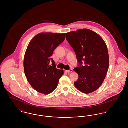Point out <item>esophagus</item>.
I'll return each mask as SVG.
<instances>
[{"mask_svg":"<svg viewBox=\"0 0 128 128\" xmlns=\"http://www.w3.org/2000/svg\"><path fill=\"white\" fill-rule=\"evenodd\" d=\"M66 72H68V73H71V72H73V70L72 69H70V70H66Z\"/></svg>","mask_w":128,"mask_h":128,"instance_id":"esophagus-1","label":"esophagus"}]
</instances>
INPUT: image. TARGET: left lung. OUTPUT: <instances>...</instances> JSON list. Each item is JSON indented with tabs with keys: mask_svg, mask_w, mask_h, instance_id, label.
Wrapping results in <instances>:
<instances>
[{
	"mask_svg": "<svg viewBox=\"0 0 128 128\" xmlns=\"http://www.w3.org/2000/svg\"><path fill=\"white\" fill-rule=\"evenodd\" d=\"M66 38L79 62L78 67L74 69L79 75L75 86L86 94L96 91L103 84L109 68L106 44L97 33L87 29L66 33Z\"/></svg>",
	"mask_w": 128,
	"mask_h": 128,
	"instance_id": "left-lung-1",
	"label": "left lung"
}]
</instances>
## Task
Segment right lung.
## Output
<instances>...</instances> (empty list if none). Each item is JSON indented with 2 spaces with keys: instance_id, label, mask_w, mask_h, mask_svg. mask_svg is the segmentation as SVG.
<instances>
[{
  "instance_id": "1",
  "label": "right lung",
  "mask_w": 128,
  "mask_h": 128,
  "mask_svg": "<svg viewBox=\"0 0 128 128\" xmlns=\"http://www.w3.org/2000/svg\"><path fill=\"white\" fill-rule=\"evenodd\" d=\"M65 34L41 32L30 42L24 58V70L27 80L36 91L48 94L56 88L64 70L57 69L51 57L65 40ZM50 61L52 66L49 65Z\"/></svg>"
}]
</instances>
